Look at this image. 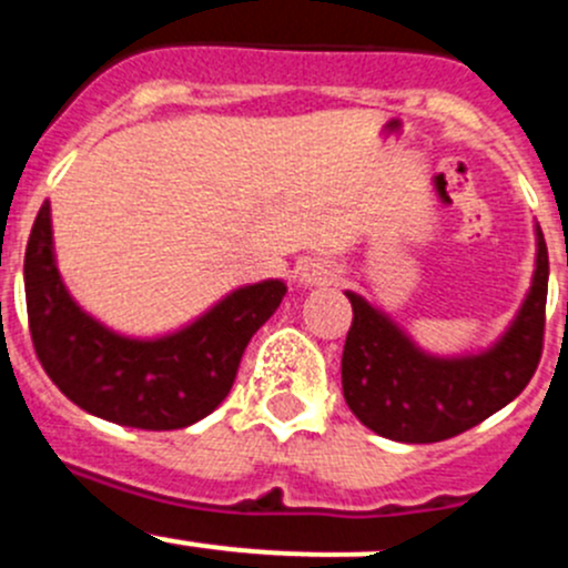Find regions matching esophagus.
Segmentation results:
<instances>
[{
    "label": "esophagus",
    "instance_id": "esophagus-1",
    "mask_svg": "<svg viewBox=\"0 0 568 568\" xmlns=\"http://www.w3.org/2000/svg\"><path fill=\"white\" fill-rule=\"evenodd\" d=\"M300 280L305 285H329V283H335V280H341V272H338V266L329 261H311L302 266Z\"/></svg>",
    "mask_w": 568,
    "mask_h": 568
}]
</instances>
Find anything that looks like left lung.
Here are the masks:
<instances>
[{
    "label": "left lung",
    "mask_w": 568,
    "mask_h": 568,
    "mask_svg": "<svg viewBox=\"0 0 568 568\" xmlns=\"http://www.w3.org/2000/svg\"><path fill=\"white\" fill-rule=\"evenodd\" d=\"M549 257L538 230L532 288L494 349L438 361L410 341L357 294L341 357V383L349 410L377 436L402 444H436L471 430L514 402L536 374L547 324Z\"/></svg>",
    "instance_id": "8db88e82"
}]
</instances>
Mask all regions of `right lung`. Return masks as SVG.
<instances>
[{
	"label": "right lung",
	"instance_id": "1",
	"mask_svg": "<svg viewBox=\"0 0 568 568\" xmlns=\"http://www.w3.org/2000/svg\"><path fill=\"white\" fill-rule=\"evenodd\" d=\"M285 283L246 285L191 327L158 341L110 333L71 302L52 255L49 202L24 252L27 322L43 372L82 410L138 430H180L230 394L252 335L285 296Z\"/></svg>",
	"mask_w": 568,
	"mask_h": 568
}]
</instances>
